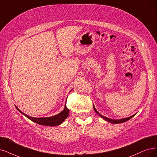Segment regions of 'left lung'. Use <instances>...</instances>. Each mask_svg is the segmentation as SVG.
<instances>
[{
	"label": "left lung",
	"mask_w": 157,
	"mask_h": 157,
	"mask_svg": "<svg viewBox=\"0 0 157 157\" xmlns=\"http://www.w3.org/2000/svg\"><path fill=\"white\" fill-rule=\"evenodd\" d=\"M93 107H94V111H95V112L100 116V117H101L103 120H105V121H107L108 122H110V123H111V124H120V123H123V122H125V121H128L129 120H130L131 118H132L133 117H134V116L136 114H134V115H132V116H131V117H128V118H123V119H120V120H114V119H111V118H107V117H104V116H103V115H101V114H100L99 113H98V111H97V110L96 109V108H95V107H94V105H93Z\"/></svg>",
	"instance_id": "left-lung-1"
}]
</instances>
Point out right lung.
I'll return each instance as SVG.
<instances>
[{
    "label": "right lung",
    "mask_w": 157,
    "mask_h": 157,
    "mask_svg": "<svg viewBox=\"0 0 157 157\" xmlns=\"http://www.w3.org/2000/svg\"><path fill=\"white\" fill-rule=\"evenodd\" d=\"M16 108L21 113H22L23 115H25V117H27L28 119H30V120L33 121V122L37 123L39 125H46V126L59 125L65 120V119L68 117V116L69 115V109L67 107L66 104L65 106V109H64L63 111H61L60 113L57 114V115H55V116H52V117H46V118L32 117H30V116L25 114L24 113H22L17 107H16Z\"/></svg>",
    "instance_id": "add662e5"
}]
</instances>
